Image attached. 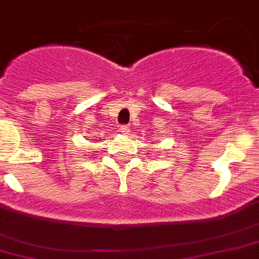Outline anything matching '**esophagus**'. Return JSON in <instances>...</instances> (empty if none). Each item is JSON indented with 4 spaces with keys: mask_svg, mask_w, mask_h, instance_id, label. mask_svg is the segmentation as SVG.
<instances>
[{
    "mask_svg": "<svg viewBox=\"0 0 259 259\" xmlns=\"http://www.w3.org/2000/svg\"><path fill=\"white\" fill-rule=\"evenodd\" d=\"M119 130H121V133L127 134L130 132V127L127 125H123V126H121V127H119Z\"/></svg>",
    "mask_w": 259,
    "mask_h": 259,
    "instance_id": "1",
    "label": "esophagus"
}]
</instances>
